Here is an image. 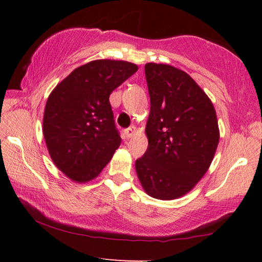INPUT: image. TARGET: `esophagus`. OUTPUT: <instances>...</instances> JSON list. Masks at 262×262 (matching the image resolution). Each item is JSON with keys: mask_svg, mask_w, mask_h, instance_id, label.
<instances>
[{"mask_svg": "<svg viewBox=\"0 0 262 262\" xmlns=\"http://www.w3.org/2000/svg\"><path fill=\"white\" fill-rule=\"evenodd\" d=\"M124 134H125V137H126V138H131V137H134L135 134H136V127H135V126H130V127H127L126 130L124 131Z\"/></svg>", "mask_w": 262, "mask_h": 262, "instance_id": "obj_1", "label": "esophagus"}]
</instances>
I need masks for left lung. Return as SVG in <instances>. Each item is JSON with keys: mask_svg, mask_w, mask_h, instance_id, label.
I'll list each match as a JSON object with an SVG mask.
<instances>
[{"mask_svg": "<svg viewBox=\"0 0 262 262\" xmlns=\"http://www.w3.org/2000/svg\"><path fill=\"white\" fill-rule=\"evenodd\" d=\"M150 114L148 149L136 161L150 196L173 200L187 194L209 169L220 142L214 107L187 73L168 64H145Z\"/></svg>", "mask_w": 262, "mask_h": 262, "instance_id": "1", "label": "left lung"}]
</instances>
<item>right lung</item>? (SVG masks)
I'll list each match as a JSON object with an SVG mask.
<instances>
[{
  "label": "right lung",
  "instance_id": "1",
  "mask_svg": "<svg viewBox=\"0 0 262 262\" xmlns=\"http://www.w3.org/2000/svg\"><path fill=\"white\" fill-rule=\"evenodd\" d=\"M137 70L125 60H92L49 95L42 134L53 163L70 180L83 184L95 179L119 148L110 95Z\"/></svg>",
  "mask_w": 262,
  "mask_h": 262
}]
</instances>
